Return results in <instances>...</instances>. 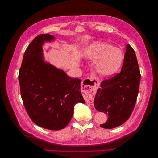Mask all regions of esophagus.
Instances as JSON below:
<instances>
[{"label":"esophagus","mask_w":158,"mask_h":158,"mask_svg":"<svg viewBox=\"0 0 158 158\" xmlns=\"http://www.w3.org/2000/svg\"><path fill=\"white\" fill-rule=\"evenodd\" d=\"M98 86V84L97 85H96V86H95V88H97V86ZM95 88L94 89V88H91L92 89V90H91V92H89V93H88V92H87L86 91V92H85V94H84V97L86 98V99H87L88 100H89V101H93V98H94V93H92V91H93L94 89H95Z\"/></svg>","instance_id":"esophagus-1"}]
</instances>
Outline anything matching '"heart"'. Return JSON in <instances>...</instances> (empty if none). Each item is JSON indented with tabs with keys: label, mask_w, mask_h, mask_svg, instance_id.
I'll return each instance as SVG.
<instances>
[{
	"label": "heart",
	"mask_w": 158,
	"mask_h": 158,
	"mask_svg": "<svg viewBox=\"0 0 158 158\" xmlns=\"http://www.w3.org/2000/svg\"><path fill=\"white\" fill-rule=\"evenodd\" d=\"M83 56L88 61L95 62V71L101 76H110L116 73L124 59L121 49L100 42L89 45L84 50Z\"/></svg>",
	"instance_id": "1"
}]
</instances>
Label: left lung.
I'll return each instance as SVG.
<instances>
[{
	"label": "left lung",
	"instance_id": "1",
	"mask_svg": "<svg viewBox=\"0 0 158 158\" xmlns=\"http://www.w3.org/2000/svg\"><path fill=\"white\" fill-rule=\"evenodd\" d=\"M140 78L136 53L127 44L121 72L102 82L94 100L96 110L108 116L106 122L100 124L102 128H116L129 119L136 102Z\"/></svg>",
	"mask_w": 158,
	"mask_h": 158
}]
</instances>
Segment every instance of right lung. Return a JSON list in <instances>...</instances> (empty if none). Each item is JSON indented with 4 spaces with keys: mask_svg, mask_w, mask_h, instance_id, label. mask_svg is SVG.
<instances>
[{
    "mask_svg": "<svg viewBox=\"0 0 158 158\" xmlns=\"http://www.w3.org/2000/svg\"><path fill=\"white\" fill-rule=\"evenodd\" d=\"M48 34H40L31 42L23 55L19 81L25 110L34 123L50 130H60L70 123L74 106L85 103L78 78L44 60L42 46L54 41Z\"/></svg>",
    "mask_w": 158,
    "mask_h": 158,
    "instance_id": "obj_1",
    "label": "right lung"
}]
</instances>
